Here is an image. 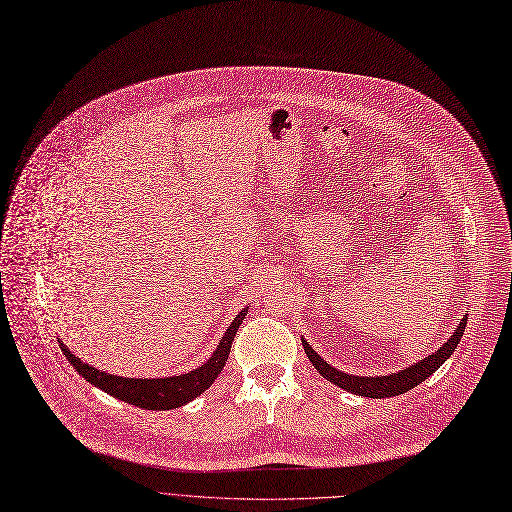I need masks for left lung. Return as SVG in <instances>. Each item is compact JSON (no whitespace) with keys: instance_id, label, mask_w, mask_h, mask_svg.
Wrapping results in <instances>:
<instances>
[{"instance_id":"obj_1","label":"left lung","mask_w":512,"mask_h":512,"mask_svg":"<svg viewBox=\"0 0 512 512\" xmlns=\"http://www.w3.org/2000/svg\"><path fill=\"white\" fill-rule=\"evenodd\" d=\"M465 324H467V318H463L459 322L453 336L437 352H432V355H428L426 359L414 363L412 367H408L400 373H391V375H383V377H359V375L342 373V371L330 367L305 340H303V348H305V355L311 361V365L316 367L320 371V375H324L334 385H338L350 393H357V396H365V398H393V396H400V393H406L408 389L420 385L426 377L435 373L453 355V350L457 348V344L465 332Z\"/></svg>"}]
</instances>
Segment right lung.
<instances>
[{"label":"right lung","instance_id":"1","mask_svg":"<svg viewBox=\"0 0 512 512\" xmlns=\"http://www.w3.org/2000/svg\"><path fill=\"white\" fill-rule=\"evenodd\" d=\"M246 313H248V309H242L238 313V318L231 322V326L227 328L219 346L215 348L213 357L203 367L194 369L186 375H178V377H164V379L116 377V375L98 371V369L90 367L88 363H84L82 359H77L63 342H59V346L77 373H80L84 379H88L92 385L110 393V396L119 398L127 404L145 408V410H172V408L184 406L186 402H190L194 398H199L207 387H211V383L217 379V375L225 367V361H227L229 350H231V342H233L235 332H238L242 320L246 318Z\"/></svg>","mask_w":512,"mask_h":512}]
</instances>
